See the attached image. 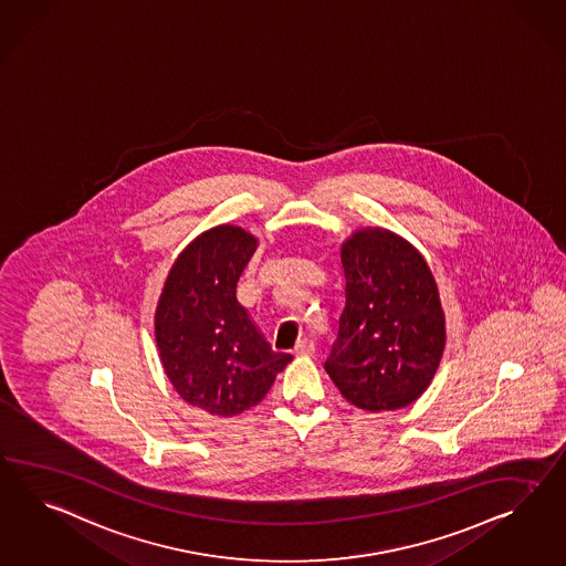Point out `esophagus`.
<instances>
[{
    "label": "esophagus",
    "mask_w": 566,
    "mask_h": 566,
    "mask_svg": "<svg viewBox=\"0 0 566 566\" xmlns=\"http://www.w3.org/2000/svg\"><path fill=\"white\" fill-rule=\"evenodd\" d=\"M316 350V343L312 338H300L295 345V353L297 355H312Z\"/></svg>",
    "instance_id": "esophagus-1"
}]
</instances>
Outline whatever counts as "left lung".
Segmentation results:
<instances>
[{"instance_id":"left-lung-1","label":"left lung","mask_w":566,"mask_h":566,"mask_svg":"<svg viewBox=\"0 0 566 566\" xmlns=\"http://www.w3.org/2000/svg\"><path fill=\"white\" fill-rule=\"evenodd\" d=\"M343 310L324 363L350 405L369 412L415 402L446 348V314L419 250L386 230L357 232L340 250Z\"/></svg>"}]
</instances>
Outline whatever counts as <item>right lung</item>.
Segmentation results:
<instances>
[{"label":"right lung","instance_id":"right-lung-1","mask_svg":"<svg viewBox=\"0 0 566 566\" xmlns=\"http://www.w3.org/2000/svg\"><path fill=\"white\" fill-rule=\"evenodd\" d=\"M256 238L235 226L201 233L180 252L156 310L166 376L192 406L233 417L259 405L291 361L276 353L235 297Z\"/></svg>","mask_w":566,"mask_h":566}]
</instances>
